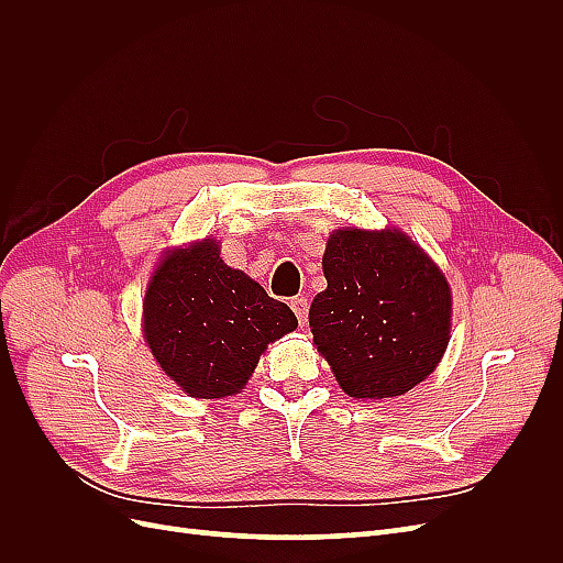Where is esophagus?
I'll list each match as a JSON object with an SVG mask.
<instances>
[{"label":"esophagus","mask_w":563,"mask_h":563,"mask_svg":"<svg viewBox=\"0 0 563 563\" xmlns=\"http://www.w3.org/2000/svg\"><path fill=\"white\" fill-rule=\"evenodd\" d=\"M291 310L296 312L300 327H305V323H308V312H310L308 298H302V296H300V298H294V300H291Z\"/></svg>","instance_id":"esophagus-1"}]
</instances>
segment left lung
I'll list each match as a JSON object with an SVG mask.
<instances>
[{"instance_id":"8db88e82","label":"left lung","mask_w":563,"mask_h":563,"mask_svg":"<svg viewBox=\"0 0 563 563\" xmlns=\"http://www.w3.org/2000/svg\"><path fill=\"white\" fill-rule=\"evenodd\" d=\"M321 265L310 329L340 387L385 399L428 378L451 329V288L428 253L399 230H335Z\"/></svg>"}]
</instances>
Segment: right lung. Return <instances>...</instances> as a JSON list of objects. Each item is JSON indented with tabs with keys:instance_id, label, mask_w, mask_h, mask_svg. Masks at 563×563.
I'll return each instance as SVG.
<instances>
[{
	"instance_id": "obj_1",
	"label": "right lung",
	"mask_w": 563,
	"mask_h": 563,
	"mask_svg": "<svg viewBox=\"0 0 563 563\" xmlns=\"http://www.w3.org/2000/svg\"><path fill=\"white\" fill-rule=\"evenodd\" d=\"M296 327L291 308L228 267L211 240L168 253L143 302L152 354L166 376L199 399L240 391L272 340Z\"/></svg>"
}]
</instances>
